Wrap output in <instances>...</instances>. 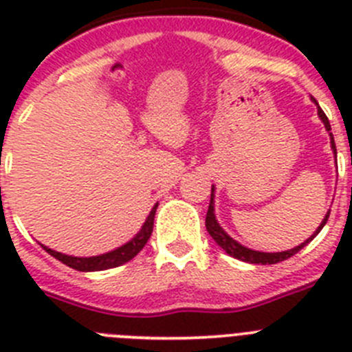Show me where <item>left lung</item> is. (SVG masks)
Wrapping results in <instances>:
<instances>
[{
  "label": "left lung",
  "mask_w": 352,
  "mask_h": 352,
  "mask_svg": "<svg viewBox=\"0 0 352 352\" xmlns=\"http://www.w3.org/2000/svg\"><path fill=\"white\" fill-rule=\"evenodd\" d=\"M312 100H314V98H312ZM314 102H316V105H317V114H319L321 121L324 123V129L329 132V130H331V126H329L328 118H326V114L322 113V109L319 107L317 100H314ZM329 138H331V149H333L335 157H337V148H335L333 133H329ZM328 217H329V211L326 213L324 219H322L321 226L316 229V232H314V234L310 236L309 239H305L303 243L298 245V247H294V248H291V250H285V252L252 250V248H247V247H243L241 243H238L236 239H232L231 236L227 234L222 227H220L219 220H217V217H214V185H211L210 208H208V213H206V229H208V232H210L211 238L217 241V245H219L220 248H223V250H226L231 257H234V259L245 261V263H250V264H276V263H280V261H285V259H289V257H292L294 254H298V252H300L301 248L305 247V245L310 243V241H312V239L316 238L319 232H321V229L324 227V223L328 222Z\"/></svg>",
  "instance_id": "obj_1"
}]
</instances>
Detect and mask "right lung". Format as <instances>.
Here are the masks:
<instances>
[{"label":"right lung","instance_id":"obj_1","mask_svg":"<svg viewBox=\"0 0 352 352\" xmlns=\"http://www.w3.org/2000/svg\"><path fill=\"white\" fill-rule=\"evenodd\" d=\"M157 206L155 204L149 211L148 219L146 222L142 223L141 231L138 234L133 236L130 241H126L125 245H121V247L114 248V250L107 252V254H100V256H93V257H74V256H67V254H61V252H56L52 248L45 247V245H40L43 250L51 254L52 257H56L58 261H61L63 264L70 266V268L77 270V272H102V270H109V268H116V266H121V264L129 263L130 259L138 256L139 252L144 248V245L148 243L149 236L153 232V220H155V213H157Z\"/></svg>","mask_w":352,"mask_h":352}]
</instances>
